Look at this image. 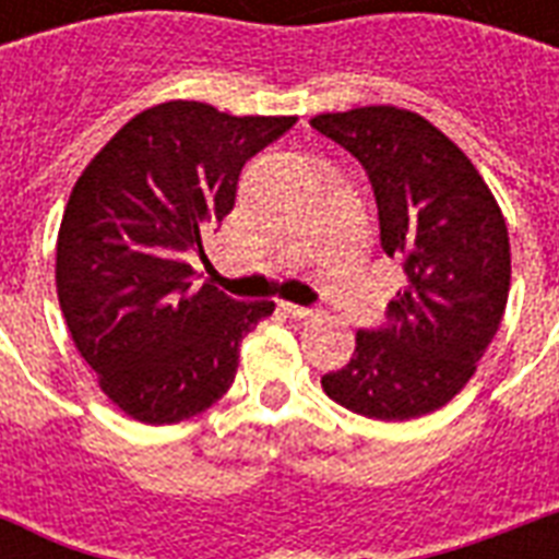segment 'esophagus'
<instances>
[{"instance_id": "esophagus-1", "label": "esophagus", "mask_w": 559, "mask_h": 559, "mask_svg": "<svg viewBox=\"0 0 559 559\" xmlns=\"http://www.w3.org/2000/svg\"><path fill=\"white\" fill-rule=\"evenodd\" d=\"M281 307H284L289 316H296V319H313V316H319L316 307H301V305H281Z\"/></svg>"}]
</instances>
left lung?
Returning <instances> with one entry per match:
<instances>
[{"instance_id": "8db88e82", "label": "left lung", "mask_w": 559, "mask_h": 559, "mask_svg": "<svg viewBox=\"0 0 559 559\" xmlns=\"http://www.w3.org/2000/svg\"><path fill=\"white\" fill-rule=\"evenodd\" d=\"M310 124L366 168L382 252L408 281L322 389L377 420L429 415L467 385L502 324L511 289L502 211L459 144L417 112L359 107Z\"/></svg>"}]
</instances>
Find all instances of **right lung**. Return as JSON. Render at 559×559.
<instances>
[{"label": "right lung", "instance_id": "obj_1", "mask_svg": "<svg viewBox=\"0 0 559 559\" xmlns=\"http://www.w3.org/2000/svg\"><path fill=\"white\" fill-rule=\"evenodd\" d=\"M293 116L168 100L127 121L74 182L57 235V298L104 394L142 424H179L235 382L240 342L272 301L200 284L193 254L235 209L254 153Z\"/></svg>", "mask_w": 559, "mask_h": 559}]
</instances>
